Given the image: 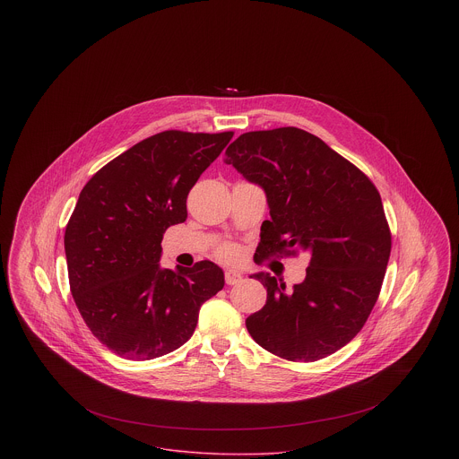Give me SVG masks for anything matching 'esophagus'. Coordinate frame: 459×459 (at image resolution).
I'll return each mask as SVG.
<instances>
[{"label": "esophagus", "instance_id": "obj_1", "mask_svg": "<svg viewBox=\"0 0 459 459\" xmlns=\"http://www.w3.org/2000/svg\"><path fill=\"white\" fill-rule=\"evenodd\" d=\"M224 277H226V284H238L242 281V273L238 270H233V268L226 270Z\"/></svg>", "mask_w": 459, "mask_h": 459}]
</instances>
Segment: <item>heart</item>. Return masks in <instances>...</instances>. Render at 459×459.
Segmentation results:
<instances>
[{"mask_svg":"<svg viewBox=\"0 0 459 459\" xmlns=\"http://www.w3.org/2000/svg\"><path fill=\"white\" fill-rule=\"evenodd\" d=\"M219 256L224 260H235L238 256V251L235 247H224L219 251Z\"/></svg>","mask_w":459,"mask_h":459,"instance_id":"b5f03b06","label":"heart"}]
</instances>
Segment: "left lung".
<instances>
[{
  "label": "left lung",
  "instance_id": "1",
  "mask_svg": "<svg viewBox=\"0 0 459 459\" xmlns=\"http://www.w3.org/2000/svg\"><path fill=\"white\" fill-rule=\"evenodd\" d=\"M270 208L255 256H311L306 279L255 273L266 304L246 320L270 353L313 362L348 344L371 315L391 256V231L371 180L327 143L297 127L246 132L226 150Z\"/></svg>",
  "mask_w": 459,
  "mask_h": 459
}]
</instances>
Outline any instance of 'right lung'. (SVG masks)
<instances>
[{"mask_svg":"<svg viewBox=\"0 0 459 459\" xmlns=\"http://www.w3.org/2000/svg\"><path fill=\"white\" fill-rule=\"evenodd\" d=\"M233 132L166 131L134 144L82 187L66 224L70 291L91 333L131 360L191 339L199 307L224 286L215 263L160 266L162 235L187 219V195Z\"/></svg>","mask_w":459,"mask_h":459,"instance_id":"right-lung-1","label":"right lung"}]
</instances>
